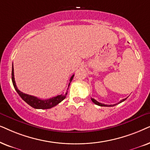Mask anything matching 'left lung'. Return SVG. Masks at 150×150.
Masks as SVG:
<instances>
[{
	"label": "left lung",
	"mask_w": 150,
	"mask_h": 150,
	"mask_svg": "<svg viewBox=\"0 0 150 150\" xmlns=\"http://www.w3.org/2000/svg\"><path fill=\"white\" fill-rule=\"evenodd\" d=\"M126 99H127V98L123 99H122V100H121L120 101H119V103H116V104H113V105H106V104H103V103H99V102H98V101H96L95 99H93V98H91V100H92V101H93V102L94 103H95L96 105H99V106H108V107H111V106H114V105H116L119 104V103H121V102H123V101H124Z\"/></svg>",
	"instance_id": "obj_1"
}]
</instances>
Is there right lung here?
Returning <instances> with one entry per match:
<instances>
[{"label":"right lung","instance_id":"right-lung-1","mask_svg":"<svg viewBox=\"0 0 150 150\" xmlns=\"http://www.w3.org/2000/svg\"><path fill=\"white\" fill-rule=\"evenodd\" d=\"M73 77H74V75H72L71 79H70L67 91L69 90L70 83H71V81L73 80ZM11 79H12L13 87H14V88L18 94L20 95V97H21L26 103H28L29 105H31V107L34 108L35 109H49L55 106V105L58 104L59 103H60L62 101H63L64 99L66 98V96H67V93H68V91H67L65 93H63L62 94H61V95L56 96V97H52V98L47 99H41L38 98L36 97H34V96L27 95V94H25L23 93V92L20 91L18 89L16 84V81L14 79V73H13V64H12V71H11Z\"/></svg>","mask_w":150,"mask_h":150}]
</instances>
